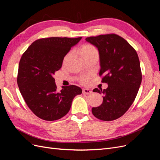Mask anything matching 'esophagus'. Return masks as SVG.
<instances>
[{"label": "esophagus", "mask_w": 160, "mask_h": 160, "mask_svg": "<svg viewBox=\"0 0 160 160\" xmlns=\"http://www.w3.org/2000/svg\"><path fill=\"white\" fill-rule=\"evenodd\" d=\"M92 93V91L88 89H83V94L84 95H89Z\"/></svg>", "instance_id": "esophagus-1"}]
</instances>
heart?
Segmentation results:
<instances>
[{
  "instance_id": "b5f03b06",
  "label": "heart",
  "mask_w": 160,
  "mask_h": 160,
  "mask_svg": "<svg viewBox=\"0 0 160 160\" xmlns=\"http://www.w3.org/2000/svg\"><path fill=\"white\" fill-rule=\"evenodd\" d=\"M79 53L81 57L83 58V59H87V58L92 57H99L98 50L97 49V48L95 47H94L93 45H92L91 44H86L82 46L79 49ZM71 55H72V52L71 51L67 53L63 58V63H66L67 61L69 59ZM91 76V75L82 76L80 78V81L82 82V83H85L89 81Z\"/></svg>"
}]
</instances>
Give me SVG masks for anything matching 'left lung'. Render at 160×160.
Returning <instances> with one entry per match:
<instances>
[{
    "mask_svg": "<svg viewBox=\"0 0 160 160\" xmlns=\"http://www.w3.org/2000/svg\"><path fill=\"white\" fill-rule=\"evenodd\" d=\"M99 51L103 83L107 89L95 88L93 92L103 94V103L93 108L92 113L103 121L118 119L126 112L136 98L142 83V71L137 52L127 41L115 34L85 38Z\"/></svg>",
    "mask_w": 160,
    "mask_h": 160,
    "instance_id": "8db88e82",
    "label": "left lung"
}]
</instances>
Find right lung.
<instances>
[{"label": "right lung", "mask_w": 160, "mask_h": 160, "mask_svg": "<svg viewBox=\"0 0 160 160\" xmlns=\"http://www.w3.org/2000/svg\"><path fill=\"white\" fill-rule=\"evenodd\" d=\"M82 37H50L33 42L19 62L17 84L27 105L38 118L55 121L70 110L72 99L82 93L75 85L57 90L53 75L63 58Z\"/></svg>", "instance_id": "obj_1"}]
</instances>
